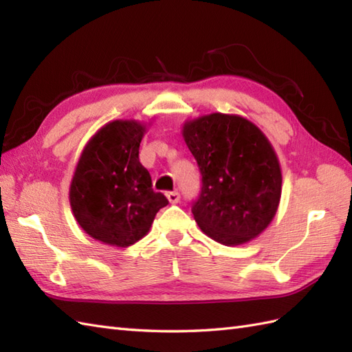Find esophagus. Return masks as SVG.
<instances>
[{
	"label": "esophagus",
	"instance_id": "esophagus-1",
	"mask_svg": "<svg viewBox=\"0 0 352 352\" xmlns=\"http://www.w3.org/2000/svg\"><path fill=\"white\" fill-rule=\"evenodd\" d=\"M166 198L169 199V203H170V204H177L178 201H180V193H178L177 190L168 192V193H166Z\"/></svg>",
	"mask_w": 352,
	"mask_h": 352
}]
</instances>
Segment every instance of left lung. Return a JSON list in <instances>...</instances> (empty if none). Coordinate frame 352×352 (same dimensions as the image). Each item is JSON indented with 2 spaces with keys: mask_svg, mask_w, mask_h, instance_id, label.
Returning <instances> with one entry per match:
<instances>
[{
  "mask_svg": "<svg viewBox=\"0 0 352 352\" xmlns=\"http://www.w3.org/2000/svg\"><path fill=\"white\" fill-rule=\"evenodd\" d=\"M201 172L192 213L199 228L227 246L252 241L276 213L281 169L258 126L237 115L212 113L183 126Z\"/></svg>",
  "mask_w": 352,
  "mask_h": 352,
  "instance_id": "left-lung-1",
  "label": "left lung"
}]
</instances>
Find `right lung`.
<instances>
[{
  "mask_svg": "<svg viewBox=\"0 0 352 352\" xmlns=\"http://www.w3.org/2000/svg\"><path fill=\"white\" fill-rule=\"evenodd\" d=\"M145 131L138 121L109 122L80 155L69 203L78 226L95 241L126 248L148 233L157 212L168 206L139 162Z\"/></svg>",
  "mask_w": 352,
  "mask_h": 352,
  "instance_id": "add662e5",
  "label": "right lung"
}]
</instances>
